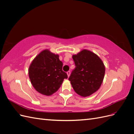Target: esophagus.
Listing matches in <instances>:
<instances>
[{
	"instance_id": "esophagus-1",
	"label": "esophagus",
	"mask_w": 134,
	"mask_h": 134,
	"mask_svg": "<svg viewBox=\"0 0 134 134\" xmlns=\"http://www.w3.org/2000/svg\"><path fill=\"white\" fill-rule=\"evenodd\" d=\"M67 75H68V77H69V76H70V71H68L67 72Z\"/></svg>"
}]
</instances>
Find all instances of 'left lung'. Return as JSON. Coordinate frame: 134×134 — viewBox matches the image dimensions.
<instances>
[{"instance_id":"1","label":"left lung","mask_w":134,"mask_h":134,"mask_svg":"<svg viewBox=\"0 0 134 134\" xmlns=\"http://www.w3.org/2000/svg\"><path fill=\"white\" fill-rule=\"evenodd\" d=\"M72 59L75 65L69 78L74 91L80 96H90L99 90L103 80L105 66L98 55L83 50Z\"/></svg>"}]
</instances>
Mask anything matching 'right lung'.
<instances>
[{
  "label": "right lung",
  "mask_w": 134,
  "mask_h": 134,
  "mask_svg": "<svg viewBox=\"0 0 134 134\" xmlns=\"http://www.w3.org/2000/svg\"><path fill=\"white\" fill-rule=\"evenodd\" d=\"M58 54L44 50L32 61L28 74L32 86L40 93L51 96L60 87L64 79L68 78L63 71V63Z\"/></svg>",
  "instance_id": "obj_1"
}]
</instances>
